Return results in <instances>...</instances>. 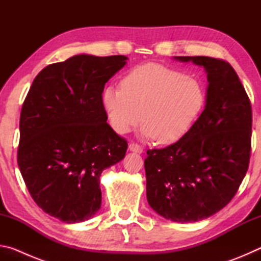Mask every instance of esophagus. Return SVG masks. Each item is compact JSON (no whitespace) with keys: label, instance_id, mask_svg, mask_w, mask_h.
<instances>
[{"label":"esophagus","instance_id":"1","mask_svg":"<svg viewBox=\"0 0 261 261\" xmlns=\"http://www.w3.org/2000/svg\"><path fill=\"white\" fill-rule=\"evenodd\" d=\"M129 151L130 152H134V153L141 154V153H143V148H141L139 145L131 143V144H129Z\"/></svg>","mask_w":261,"mask_h":261}]
</instances>
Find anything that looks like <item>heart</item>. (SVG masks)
I'll return each instance as SVG.
<instances>
[{"label": "heart", "instance_id": "b5f03b06", "mask_svg": "<svg viewBox=\"0 0 261 261\" xmlns=\"http://www.w3.org/2000/svg\"><path fill=\"white\" fill-rule=\"evenodd\" d=\"M204 105L196 81L160 64L138 65L121 86L105 87L101 106L110 126L118 134L145 122L141 136L170 144L187 134Z\"/></svg>", "mask_w": 261, "mask_h": 261}]
</instances>
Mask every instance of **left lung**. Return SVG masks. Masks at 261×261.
<instances>
[{
  "mask_svg": "<svg viewBox=\"0 0 261 261\" xmlns=\"http://www.w3.org/2000/svg\"><path fill=\"white\" fill-rule=\"evenodd\" d=\"M207 73L206 105L175 144L148 149L146 196L166 220L188 223L210 218L235 196L249 168L252 112L235 70L207 56H174Z\"/></svg>",
  "mask_w": 261,
  "mask_h": 261,
  "instance_id": "1",
  "label": "left lung"
}]
</instances>
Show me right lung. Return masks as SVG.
Instances as JSON below:
<instances>
[{
	"instance_id": "add662e5",
	"label": "right lung",
	"mask_w": 261,
	"mask_h": 261,
	"mask_svg": "<svg viewBox=\"0 0 261 261\" xmlns=\"http://www.w3.org/2000/svg\"><path fill=\"white\" fill-rule=\"evenodd\" d=\"M126 60L79 54L48 65L23 103L19 170L37 205L62 222L93 218L101 174L125 156L127 144L107 123L101 94Z\"/></svg>"
}]
</instances>
